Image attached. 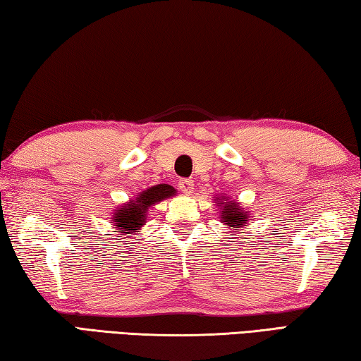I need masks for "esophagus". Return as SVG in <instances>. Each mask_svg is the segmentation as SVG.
<instances>
[{"mask_svg": "<svg viewBox=\"0 0 361 361\" xmlns=\"http://www.w3.org/2000/svg\"><path fill=\"white\" fill-rule=\"evenodd\" d=\"M178 186H180L183 194L189 195V194L192 192V189H194V181L192 180H188V178H183V180H180Z\"/></svg>", "mask_w": 361, "mask_h": 361, "instance_id": "34e87169", "label": "esophagus"}]
</instances>
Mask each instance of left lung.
<instances>
[{
    "label": "left lung",
    "instance_id": "obj_1",
    "mask_svg": "<svg viewBox=\"0 0 361 361\" xmlns=\"http://www.w3.org/2000/svg\"><path fill=\"white\" fill-rule=\"evenodd\" d=\"M213 202L218 207V216L221 223L231 229L229 232H239L242 228H247L250 215L235 199L232 200L228 195L221 194L213 199Z\"/></svg>",
    "mask_w": 361,
    "mask_h": 361
}]
</instances>
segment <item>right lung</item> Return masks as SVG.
Instances as JSON below:
<instances>
[{
  "mask_svg": "<svg viewBox=\"0 0 361 361\" xmlns=\"http://www.w3.org/2000/svg\"><path fill=\"white\" fill-rule=\"evenodd\" d=\"M175 195V189L170 185H156L140 192L135 199L122 204L113 212L111 223L119 239L122 235H135L143 228L152 205Z\"/></svg>",
  "mask_w": 361,
  "mask_h": 361,
  "instance_id": "right-lung-1",
  "label": "right lung"
}]
</instances>
